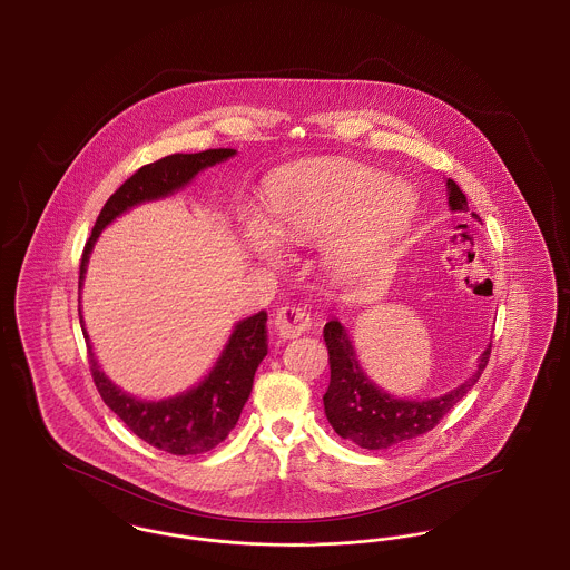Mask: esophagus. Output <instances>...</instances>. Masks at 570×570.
<instances>
[{"label":"esophagus","instance_id":"34e87169","mask_svg":"<svg viewBox=\"0 0 570 570\" xmlns=\"http://www.w3.org/2000/svg\"><path fill=\"white\" fill-rule=\"evenodd\" d=\"M275 331L282 340H293L303 335L309 326H312V318L303 307H295V305H286L282 309H277L275 318H273Z\"/></svg>","mask_w":570,"mask_h":570}]
</instances>
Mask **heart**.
Returning a JSON list of instances; mask_svg holds the SVG:
<instances>
[{
	"instance_id": "heart-1",
	"label": "heart",
	"mask_w": 570,
	"mask_h": 570,
	"mask_svg": "<svg viewBox=\"0 0 570 570\" xmlns=\"http://www.w3.org/2000/svg\"><path fill=\"white\" fill-rule=\"evenodd\" d=\"M416 194L389 181L376 168L333 163L303 168L269 191V228L286 242L326 239V263L342 275H358L395 244L414 217ZM247 244L273 256L277 244L261 222H247Z\"/></svg>"
}]
</instances>
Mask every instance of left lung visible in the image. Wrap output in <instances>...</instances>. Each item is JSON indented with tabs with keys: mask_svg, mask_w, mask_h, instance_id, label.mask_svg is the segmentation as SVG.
Returning a JSON list of instances; mask_svg holds the SVG:
<instances>
[{
	"mask_svg": "<svg viewBox=\"0 0 570 570\" xmlns=\"http://www.w3.org/2000/svg\"><path fill=\"white\" fill-rule=\"evenodd\" d=\"M446 194L451 212H468L465 194L453 179L446 181ZM472 217L481 222L476 214ZM323 333L331 365V382L323 397L326 419L335 434L370 451L389 449L434 430L440 419L479 382L491 354L489 342L474 374L440 397L397 400L376 386L361 370L353 342L340 321H328Z\"/></svg>",
	"mask_w": 570,
	"mask_h": 570,
	"instance_id": "left-lung-1",
	"label": "left lung"
}]
</instances>
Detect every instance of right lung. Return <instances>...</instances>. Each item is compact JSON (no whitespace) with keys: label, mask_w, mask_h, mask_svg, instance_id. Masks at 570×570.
<instances>
[{"label":"right lung","mask_w":570,"mask_h":570,"mask_svg":"<svg viewBox=\"0 0 570 570\" xmlns=\"http://www.w3.org/2000/svg\"><path fill=\"white\" fill-rule=\"evenodd\" d=\"M235 154V149L173 154L158 163L140 166L110 196L96 219L91 237L82 249L79 288L85 279L87 261L94 244L100 237L102 228L109 226L115 217L140 203L158 200L173 191L181 190L203 168L224 163ZM79 321L82 337L87 342L91 376L105 404L126 423V428H130L132 434L173 455H198L212 451L230 434L252 393L254 374L261 361L267 356V312H258L237 323L214 370L209 372V376L198 382V386L160 402H142L124 393L105 376L91 351L89 335L82 325L81 309Z\"/></svg>","instance_id":"obj_1"}]
</instances>
